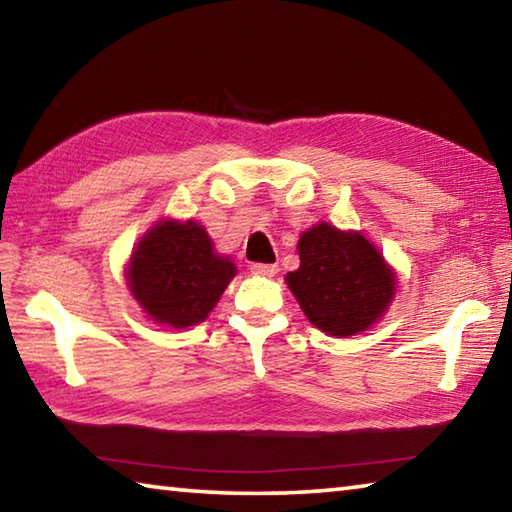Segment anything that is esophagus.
Wrapping results in <instances>:
<instances>
[{
    "instance_id": "obj_1",
    "label": "esophagus",
    "mask_w": 512,
    "mask_h": 512,
    "mask_svg": "<svg viewBox=\"0 0 512 512\" xmlns=\"http://www.w3.org/2000/svg\"><path fill=\"white\" fill-rule=\"evenodd\" d=\"M250 273L262 275V277H273L277 273V264H253L250 266Z\"/></svg>"
}]
</instances>
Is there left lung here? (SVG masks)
<instances>
[{
	"label": "left lung",
	"mask_w": 512,
	"mask_h": 512,
	"mask_svg": "<svg viewBox=\"0 0 512 512\" xmlns=\"http://www.w3.org/2000/svg\"><path fill=\"white\" fill-rule=\"evenodd\" d=\"M300 266L287 273L311 325L336 339L377 325L391 307L397 273L361 230H339L325 221L298 239Z\"/></svg>",
	"instance_id": "left-lung-1"
}]
</instances>
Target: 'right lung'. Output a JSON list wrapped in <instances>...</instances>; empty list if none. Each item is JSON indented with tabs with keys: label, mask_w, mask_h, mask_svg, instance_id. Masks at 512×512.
I'll return each instance as SVG.
<instances>
[{
	"label": "right lung",
	"mask_w": 512,
	"mask_h": 512,
	"mask_svg": "<svg viewBox=\"0 0 512 512\" xmlns=\"http://www.w3.org/2000/svg\"><path fill=\"white\" fill-rule=\"evenodd\" d=\"M235 275V262L216 253L201 223L167 216L135 244L126 287L153 323L185 329L210 316Z\"/></svg>",
	"instance_id": "right-lung-1"
}]
</instances>
